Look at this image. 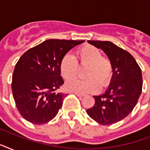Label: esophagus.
Wrapping results in <instances>:
<instances>
[{"label":"esophagus","instance_id":"34e87169","mask_svg":"<svg viewBox=\"0 0 150 150\" xmlns=\"http://www.w3.org/2000/svg\"><path fill=\"white\" fill-rule=\"evenodd\" d=\"M73 93H75V95L79 97H82V96H85V94H82V93H76V92H74Z\"/></svg>","mask_w":150,"mask_h":150}]
</instances>
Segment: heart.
I'll return each mask as SVG.
<instances>
[{"mask_svg":"<svg viewBox=\"0 0 150 150\" xmlns=\"http://www.w3.org/2000/svg\"><path fill=\"white\" fill-rule=\"evenodd\" d=\"M75 58L65 55L60 62V72L64 79L69 81L75 79L79 74V65L86 68L83 79H75L65 85L68 91L80 93H93L110 83L114 75V65L111 60L102 56L100 49L94 46L86 44L75 51Z\"/></svg>","mask_w":150,"mask_h":150,"instance_id":"1","label":"heart"}]
</instances>
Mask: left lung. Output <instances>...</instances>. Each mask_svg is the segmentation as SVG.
Instances as JSON below:
<instances>
[{
	"label": "left lung",
	"mask_w": 150,
	"mask_h": 150,
	"mask_svg": "<svg viewBox=\"0 0 150 150\" xmlns=\"http://www.w3.org/2000/svg\"><path fill=\"white\" fill-rule=\"evenodd\" d=\"M104 51L114 65V75L105 93L93 96L89 116L103 125H113L128 116L137 104L142 89L141 68L130 53L110 41L89 40Z\"/></svg>",
	"instance_id": "1"
}]
</instances>
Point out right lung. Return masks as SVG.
Segmentation results:
<instances>
[{"mask_svg":"<svg viewBox=\"0 0 150 150\" xmlns=\"http://www.w3.org/2000/svg\"><path fill=\"white\" fill-rule=\"evenodd\" d=\"M84 40H47L22 54L12 75L13 97L22 117L34 125L51 121L61 109L64 94L56 90L64 84L60 62Z\"/></svg>","mask_w":150,"mask_h":150,"instance_id":"obj_1","label":"right lung"}]
</instances>
